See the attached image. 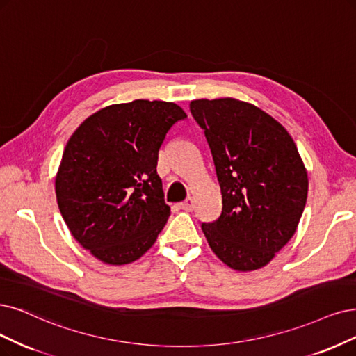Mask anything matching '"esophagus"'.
I'll list each match as a JSON object with an SVG mask.
<instances>
[{
    "label": "esophagus",
    "instance_id": "1",
    "mask_svg": "<svg viewBox=\"0 0 356 356\" xmlns=\"http://www.w3.org/2000/svg\"><path fill=\"white\" fill-rule=\"evenodd\" d=\"M179 207L181 209H185V211H192V209L195 208V201L192 198H188L186 201H183L179 204Z\"/></svg>",
    "mask_w": 356,
    "mask_h": 356
}]
</instances>
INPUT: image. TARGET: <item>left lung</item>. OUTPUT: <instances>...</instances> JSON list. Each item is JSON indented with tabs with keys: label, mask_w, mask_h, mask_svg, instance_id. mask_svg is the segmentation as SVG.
<instances>
[{
	"label": "left lung",
	"mask_w": 356,
	"mask_h": 356,
	"mask_svg": "<svg viewBox=\"0 0 356 356\" xmlns=\"http://www.w3.org/2000/svg\"><path fill=\"white\" fill-rule=\"evenodd\" d=\"M222 196L220 217L202 222L213 252L238 271L267 266L291 241L304 213L308 176L287 130L252 104L195 99Z\"/></svg>",
	"instance_id": "obj_1"
}]
</instances>
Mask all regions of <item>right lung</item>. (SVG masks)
Returning a JSON list of instances; mask_svg holds the SVG:
<instances>
[{"label": "right lung", "instance_id": "add662e5", "mask_svg": "<svg viewBox=\"0 0 356 356\" xmlns=\"http://www.w3.org/2000/svg\"><path fill=\"white\" fill-rule=\"evenodd\" d=\"M179 105L136 99L89 115L65 145L56 195L73 238L105 264L123 266L155 243L170 217L156 175Z\"/></svg>", "mask_w": 356, "mask_h": 356}]
</instances>
